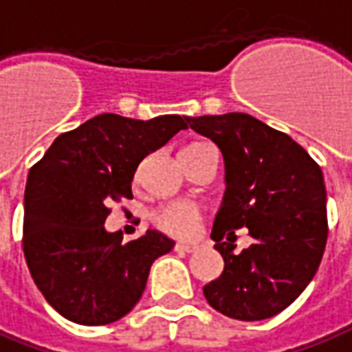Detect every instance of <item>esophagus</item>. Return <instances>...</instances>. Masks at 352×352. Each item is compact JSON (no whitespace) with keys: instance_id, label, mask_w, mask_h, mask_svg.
<instances>
[{"instance_id":"esophagus-1","label":"esophagus","mask_w":352,"mask_h":352,"mask_svg":"<svg viewBox=\"0 0 352 352\" xmlns=\"http://www.w3.org/2000/svg\"><path fill=\"white\" fill-rule=\"evenodd\" d=\"M198 245L195 243H177L175 245V250L177 252H195Z\"/></svg>"}]
</instances>
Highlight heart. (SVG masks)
<instances>
[{
    "mask_svg": "<svg viewBox=\"0 0 352 352\" xmlns=\"http://www.w3.org/2000/svg\"><path fill=\"white\" fill-rule=\"evenodd\" d=\"M190 146H186V148H190ZM154 223L162 231H166L167 235L190 236L195 235L198 229L200 214H198L196 206L188 204V202H169L154 214Z\"/></svg>",
    "mask_w": 352,
    "mask_h": 352,
    "instance_id": "b5f03b06",
    "label": "heart"
}]
</instances>
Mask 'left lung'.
I'll return each mask as SVG.
<instances>
[{"mask_svg": "<svg viewBox=\"0 0 352 352\" xmlns=\"http://www.w3.org/2000/svg\"><path fill=\"white\" fill-rule=\"evenodd\" d=\"M186 123L216 142L226 164V195L212 229L226 266L204 285V296L235 320L276 316L307 289L324 256L322 169L291 136L248 113L186 117ZM241 226L255 243L235 253Z\"/></svg>", "mask_w": 352, "mask_h": 352, "instance_id": "8db88e82", "label": "left lung"}]
</instances>
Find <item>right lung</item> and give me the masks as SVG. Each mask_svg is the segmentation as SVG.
<instances>
[{
  "label": "right lung",
  "instance_id": "obj_1",
  "mask_svg": "<svg viewBox=\"0 0 352 352\" xmlns=\"http://www.w3.org/2000/svg\"><path fill=\"white\" fill-rule=\"evenodd\" d=\"M186 129V117L150 121L102 113L59 135L30 167L23 250L36 287L67 320L106 326L144 293L150 266L175 241L148 229L136 241L107 233L109 204L133 198L138 164Z\"/></svg>",
  "mask_w": 352,
  "mask_h": 352
}]
</instances>
